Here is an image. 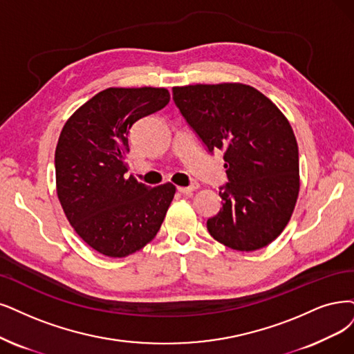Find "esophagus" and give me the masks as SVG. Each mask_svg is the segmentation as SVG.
<instances>
[{"label":"esophagus","mask_w":354,"mask_h":354,"mask_svg":"<svg viewBox=\"0 0 354 354\" xmlns=\"http://www.w3.org/2000/svg\"><path fill=\"white\" fill-rule=\"evenodd\" d=\"M198 188V185H191V187H178V191L180 192V194H184V195H188V194H192L195 189Z\"/></svg>","instance_id":"obj_1"}]
</instances>
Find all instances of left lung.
<instances>
[{
	"instance_id": "8db88e82",
	"label": "left lung",
	"mask_w": 354,
	"mask_h": 354,
	"mask_svg": "<svg viewBox=\"0 0 354 354\" xmlns=\"http://www.w3.org/2000/svg\"><path fill=\"white\" fill-rule=\"evenodd\" d=\"M174 100L208 151H225L229 182L212 236L234 251L270 245L297 201L299 150L289 120L267 96L242 83L174 87Z\"/></svg>"
}]
</instances>
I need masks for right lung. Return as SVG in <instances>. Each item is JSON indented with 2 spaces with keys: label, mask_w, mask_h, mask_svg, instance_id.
<instances>
[{
  "label": "right lung",
  "mask_w": 354,
  "mask_h": 354,
  "mask_svg": "<svg viewBox=\"0 0 354 354\" xmlns=\"http://www.w3.org/2000/svg\"><path fill=\"white\" fill-rule=\"evenodd\" d=\"M165 87H109L65 122L55 149L57 195L65 217L90 248L124 258L159 232L176 187H146L128 165V133L140 118L165 108Z\"/></svg>",
  "instance_id": "1"
}]
</instances>
